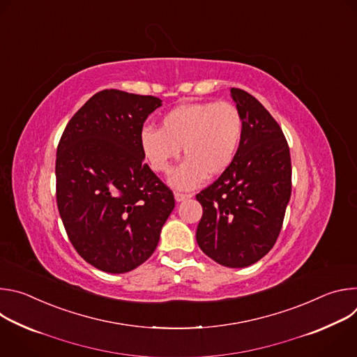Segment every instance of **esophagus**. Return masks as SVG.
Instances as JSON below:
<instances>
[{
    "instance_id": "esophagus-1",
    "label": "esophagus",
    "mask_w": 357,
    "mask_h": 357,
    "mask_svg": "<svg viewBox=\"0 0 357 357\" xmlns=\"http://www.w3.org/2000/svg\"><path fill=\"white\" fill-rule=\"evenodd\" d=\"M189 197H192V195H190V193H181V192H175V200H176V202H182V200H186V199H189Z\"/></svg>"
}]
</instances>
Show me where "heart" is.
Masks as SVG:
<instances>
[{
  "mask_svg": "<svg viewBox=\"0 0 357 357\" xmlns=\"http://www.w3.org/2000/svg\"><path fill=\"white\" fill-rule=\"evenodd\" d=\"M243 134V119L236 106L226 101H196L169 110L160 130L145 127L139 146L149 167L169 174L181 155L186 158L172 174L174 188L189 190L206 176L223 174L234 160Z\"/></svg>",
  "mask_w": 357,
  "mask_h": 357,
  "instance_id": "1",
  "label": "heart"
}]
</instances>
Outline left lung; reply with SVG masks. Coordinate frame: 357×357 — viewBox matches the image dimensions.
Wrapping results in <instances>:
<instances>
[{"mask_svg":"<svg viewBox=\"0 0 357 357\" xmlns=\"http://www.w3.org/2000/svg\"><path fill=\"white\" fill-rule=\"evenodd\" d=\"M231 97L243 134L230 167L196 195L203 208L196 241L220 266L243 268L273 248L291 197V157L284 132L260 101L241 89Z\"/></svg>","mask_w":357,"mask_h":357,"instance_id":"obj_1","label":"left lung"}]
</instances>
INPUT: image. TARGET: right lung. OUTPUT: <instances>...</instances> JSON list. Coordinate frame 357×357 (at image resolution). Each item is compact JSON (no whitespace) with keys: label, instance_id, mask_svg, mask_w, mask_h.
<instances>
[{"label":"right lung","instance_id":"add662e5","mask_svg":"<svg viewBox=\"0 0 357 357\" xmlns=\"http://www.w3.org/2000/svg\"><path fill=\"white\" fill-rule=\"evenodd\" d=\"M162 106L116 89L90 97L68 123L56 152V202L80 257L128 273L155 251L175 208L172 190L144 164L139 132Z\"/></svg>","mask_w":357,"mask_h":357}]
</instances>
